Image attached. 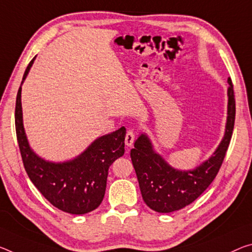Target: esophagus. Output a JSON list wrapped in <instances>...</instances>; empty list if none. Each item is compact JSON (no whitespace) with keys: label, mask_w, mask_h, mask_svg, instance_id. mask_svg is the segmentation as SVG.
Wrapping results in <instances>:
<instances>
[{"label":"esophagus","mask_w":252,"mask_h":252,"mask_svg":"<svg viewBox=\"0 0 252 252\" xmlns=\"http://www.w3.org/2000/svg\"><path fill=\"white\" fill-rule=\"evenodd\" d=\"M134 138H135L134 131H133V130H129V131H127L126 134V140H125L126 145L127 147L132 146V145H133V141H134Z\"/></svg>","instance_id":"obj_1"}]
</instances>
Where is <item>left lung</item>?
<instances>
[{"mask_svg": "<svg viewBox=\"0 0 252 252\" xmlns=\"http://www.w3.org/2000/svg\"><path fill=\"white\" fill-rule=\"evenodd\" d=\"M227 117L225 132L213 155L191 170L170 166L154 149L149 137L141 133L131 149L139 187L146 204L159 213H170L193 203L217 176L232 137L235 119V99L231 78H227Z\"/></svg>", "mask_w": 252, "mask_h": 252, "instance_id": "1", "label": "left lung"}]
</instances>
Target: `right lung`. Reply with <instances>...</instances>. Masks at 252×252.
Returning <instances> with one entry per match:
<instances>
[{
    "label": "right lung",
    "instance_id": "add662e5",
    "mask_svg": "<svg viewBox=\"0 0 252 252\" xmlns=\"http://www.w3.org/2000/svg\"><path fill=\"white\" fill-rule=\"evenodd\" d=\"M34 59L28 65L22 83ZM21 90L20 86L15 103V131L28 176L40 193L63 212L85 214L95 210L104 197L110 166L125 154L126 127L97 138L71 160L47 161L39 157L28 142L23 126Z\"/></svg>",
    "mask_w": 252,
    "mask_h": 252
}]
</instances>
